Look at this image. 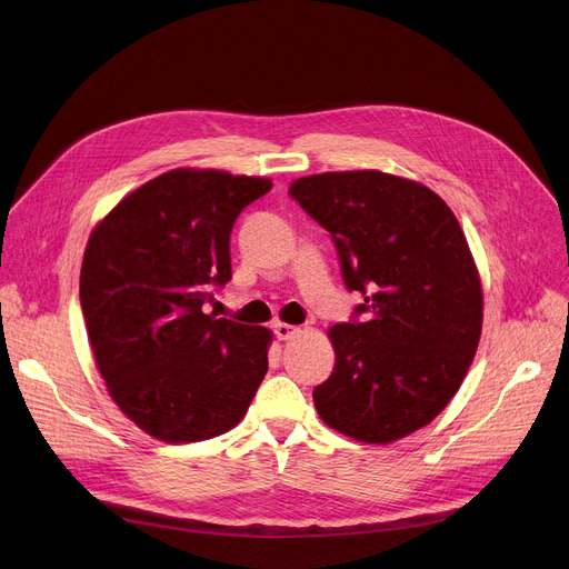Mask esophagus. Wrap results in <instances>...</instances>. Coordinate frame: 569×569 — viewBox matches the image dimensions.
Masks as SVG:
<instances>
[{
    "instance_id": "obj_1",
    "label": "esophagus",
    "mask_w": 569,
    "mask_h": 569,
    "mask_svg": "<svg viewBox=\"0 0 569 569\" xmlns=\"http://www.w3.org/2000/svg\"><path fill=\"white\" fill-rule=\"evenodd\" d=\"M297 333H299V327H292V325H283V322L274 325V336H277L279 340H290V338H295Z\"/></svg>"
}]
</instances>
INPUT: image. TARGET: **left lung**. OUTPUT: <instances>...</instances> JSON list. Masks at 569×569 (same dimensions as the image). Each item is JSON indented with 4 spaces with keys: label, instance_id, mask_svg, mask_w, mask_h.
<instances>
[{
    "label": "left lung",
    "instance_id": "8db88e82",
    "mask_svg": "<svg viewBox=\"0 0 569 569\" xmlns=\"http://www.w3.org/2000/svg\"><path fill=\"white\" fill-rule=\"evenodd\" d=\"M288 192L331 233L345 286L366 297L329 329L336 368L313 390L320 418L368 445L427 427L468 375L483 322L456 216L427 186L379 170L301 177Z\"/></svg>",
    "mask_w": 569,
    "mask_h": 569
}]
</instances>
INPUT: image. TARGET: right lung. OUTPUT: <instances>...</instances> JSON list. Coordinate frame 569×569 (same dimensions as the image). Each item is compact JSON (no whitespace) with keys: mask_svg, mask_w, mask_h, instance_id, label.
Here are the masks:
<instances>
[{"mask_svg":"<svg viewBox=\"0 0 569 569\" xmlns=\"http://www.w3.org/2000/svg\"><path fill=\"white\" fill-rule=\"evenodd\" d=\"M263 177L179 168L90 233L79 297L101 379L124 416L179 445L233 429L268 372L272 331L201 311L231 279V229Z\"/></svg>","mask_w":569,"mask_h":569,"instance_id":"add662e5","label":"right lung"}]
</instances>
